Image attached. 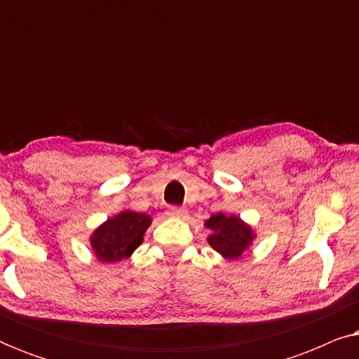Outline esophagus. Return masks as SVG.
<instances>
[{
  "instance_id": "34e87169",
  "label": "esophagus",
  "mask_w": 359,
  "mask_h": 359,
  "mask_svg": "<svg viewBox=\"0 0 359 359\" xmlns=\"http://www.w3.org/2000/svg\"><path fill=\"white\" fill-rule=\"evenodd\" d=\"M168 215L170 217H176V219H184L186 215H188V209L178 208V205H170Z\"/></svg>"
}]
</instances>
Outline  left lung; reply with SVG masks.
Segmentation results:
<instances>
[{
    "label": "left lung",
    "instance_id": "left-lung-1",
    "mask_svg": "<svg viewBox=\"0 0 359 359\" xmlns=\"http://www.w3.org/2000/svg\"><path fill=\"white\" fill-rule=\"evenodd\" d=\"M204 225L210 230L208 237L210 247L227 259L242 257L255 240L253 229L237 215L214 214Z\"/></svg>",
    "mask_w": 359,
    "mask_h": 359
}]
</instances>
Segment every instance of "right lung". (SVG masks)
<instances>
[{"label":"right lung","mask_w":359,"mask_h":359,"mask_svg":"<svg viewBox=\"0 0 359 359\" xmlns=\"http://www.w3.org/2000/svg\"><path fill=\"white\" fill-rule=\"evenodd\" d=\"M150 224V215L134 210L112 215L91 233L90 243L95 257L101 263H117L129 258L144 242V233Z\"/></svg>","instance_id":"add662e5"}]
</instances>
